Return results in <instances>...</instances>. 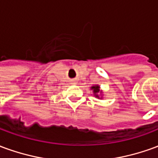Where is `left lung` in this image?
Listing matches in <instances>:
<instances>
[{
	"label": "left lung",
	"mask_w": 158,
	"mask_h": 158,
	"mask_svg": "<svg viewBox=\"0 0 158 158\" xmlns=\"http://www.w3.org/2000/svg\"><path fill=\"white\" fill-rule=\"evenodd\" d=\"M91 89H93V92H94V96H96V97H97V98H100V96L98 94H102V90H100V86L99 85H94L92 86L91 88H90ZM102 98V97H101Z\"/></svg>",
	"instance_id": "obj_1"
}]
</instances>
